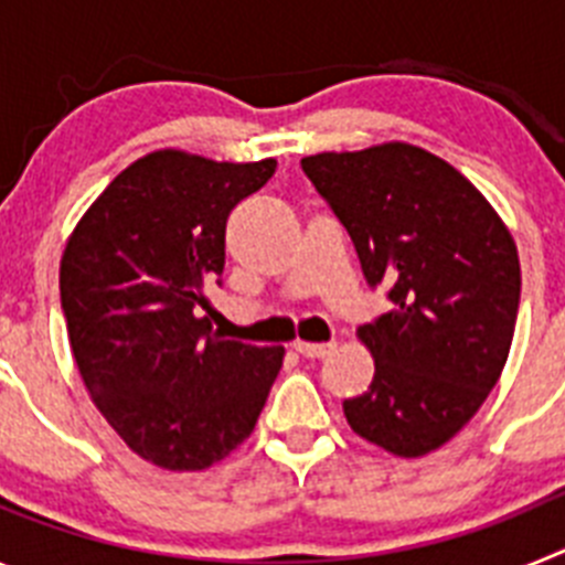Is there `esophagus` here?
Returning <instances> with one entry per match:
<instances>
[{
    "instance_id": "1",
    "label": "esophagus",
    "mask_w": 565,
    "mask_h": 565,
    "mask_svg": "<svg viewBox=\"0 0 565 565\" xmlns=\"http://www.w3.org/2000/svg\"><path fill=\"white\" fill-rule=\"evenodd\" d=\"M333 348H337L333 342H299V339L294 342V351L306 359H326Z\"/></svg>"
}]
</instances>
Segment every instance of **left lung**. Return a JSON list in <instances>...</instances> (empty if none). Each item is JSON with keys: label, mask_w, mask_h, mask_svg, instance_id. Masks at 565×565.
<instances>
[{"label": "left lung", "mask_w": 565, "mask_h": 565, "mask_svg": "<svg viewBox=\"0 0 565 565\" xmlns=\"http://www.w3.org/2000/svg\"><path fill=\"white\" fill-rule=\"evenodd\" d=\"M302 172L351 234L367 286L391 288V311L359 328L376 373L367 393L344 398V418L393 456L438 450L507 364L515 239L458 169L411 143L311 154Z\"/></svg>", "instance_id": "obj_1"}]
</instances>
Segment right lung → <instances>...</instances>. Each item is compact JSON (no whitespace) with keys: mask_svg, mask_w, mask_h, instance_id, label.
Returning <instances> with one entry per match:
<instances>
[{"mask_svg":"<svg viewBox=\"0 0 565 565\" xmlns=\"http://www.w3.org/2000/svg\"><path fill=\"white\" fill-rule=\"evenodd\" d=\"M274 169L152 152L104 189L64 248L78 373L129 450L163 469H206L246 441L282 367V348L223 339L201 317L226 266L228 212Z\"/></svg>","mask_w":565,"mask_h":565,"instance_id":"right-lung-1","label":"right lung"}]
</instances>
